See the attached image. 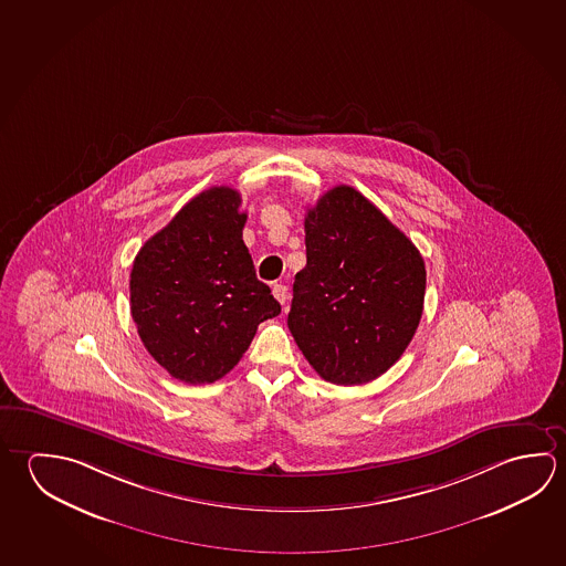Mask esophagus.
<instances>
[{
	"label": "esophagus",
	"instance_id": "obj_1",
	"mask_svg": "<svg viewBox=\"0 0 566 566\" xmlns=\"http://www.w3.org/2000/svg\"><path fill=\"white\" fill-rule=\"evenodd\" d=\"M272 294H274V297L279 300L280 304L284 306L287 302V286H284V284H274L272 286Z\"/></svg>",
	"mask_w": 566,
	"mask_h": 566
}]
</instances>
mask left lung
<instances>
[{"instance_id": "obj_1", "label": "left lung", "mask_w": 566, "mask_h": 566, "mask_svg": "<svg viewBox=\"0 0 566 566\" xmlns=\"http://www.w3.org/2000/svg\"><path fill=\"white\" fill-rule=\"evenodd\" d=\"M306 266L287 327L317 376L361 386L386 374L423 314L426 264L386 214L339 185L307 210Z\"/></svg>"}]
</instances>
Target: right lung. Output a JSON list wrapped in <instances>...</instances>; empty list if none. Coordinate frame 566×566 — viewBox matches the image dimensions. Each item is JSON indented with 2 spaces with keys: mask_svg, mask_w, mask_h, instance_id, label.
I'll return each mask as SVG.
<instances>
[{
  "mask_svg": "<svg viewBox=\"0 0 566 566\" xmlns=\"http://www.w3.org/2000/svg\"><path fill=\"white\" fill-rule=\"evenodd\" d=\"M239 190L212 187L150 237L130 270V314L155 361L185 384H212L280 304L242 240Z\"/></svg>",
  "mask_w": 566,
  "mask_h": 566,
  "instance_id": "add662e5",
  "label": "right lung"
}]
</instances>
